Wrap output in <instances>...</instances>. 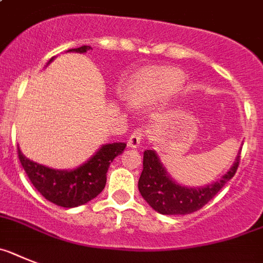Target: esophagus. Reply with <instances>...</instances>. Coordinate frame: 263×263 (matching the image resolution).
Wrapping results in <instances>:
<instances>
[{"label": "esophagus", "mask_w": 263, "mask_h": 263, "mask_svg": "<svg viewBox=\"0 0 263 263\" xmlns=\"http://www.w3.org/2000/svg\"><path fill=\"white\" fill-rule=\"evenodd\" d=\"M143 138H144V131L141 128H138L136 131L134 132V134L129 136L128 139V147L131 148H138L139 144H140V141L143 140Z\"/></svg>", "instance_id": "obj_1"}]
</instances>
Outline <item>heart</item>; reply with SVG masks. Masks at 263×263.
Wrapping results in <instances>:
<instances>
[{"label":"heart","instance_id":"heart-1","mask_svg":"<svg viewBox=\"0 0 263 263\" xmlns=\"http://www.w3.org/2000/svg\"><path fill=\"white\" fill-rule=\"evenodd\" d=\"M182 75L172 67H155L140 72L131 84L129 98L136 106L156 103L180 87Z\"/></svg>","mask_w":263,"mask_h":263}]
</instances>
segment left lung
<instances>
[{
  "label": "left lung",
  "instance_id": "left-lung-1",
  "mask_svg": "<svg viewBox=\"0 0 263 263\" xmlns=\"http://www.w3.org/2000/svg\"><path fill=\"white\" fill-rule=\"evenodd\" d=\"M239 154L236 163L218 181L201 188L181 186L173 181L152 149L144 151L143 172L139 179V191L149 206L161 214H189L208 204L223 185L236 175L239 165Z\"/></svg>",
  "mask_w": 263,
  "mask_h": 263
}]
</instances>
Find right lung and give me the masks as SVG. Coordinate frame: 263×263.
<instances>
[{
	"label": "right lung",
	"mask_w": 263,
	"mask_h": 263,
	"mask_svg": "<svg viewBox=\"0 0 263 263\" xmlns=\"http://www.w3.org/2000/svg\"><path fill=\"white\" fill-rule=\"evenodd\" d=\"M90 49V46H82L67 51L86 52ZM125 145V143L103 145L87 163L72 171L51 170L34 163L22 155L20 148L18 157L34 188L43 197L58 206L75 208L86 204L103 191L109 164L122 154Z\"/></svg>",
	"instance_id": "right-lung-1"
}]
</instances>
